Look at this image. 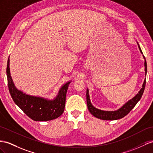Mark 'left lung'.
I'll return each mask as SVG.
<instances>
[{
    "instance_id": "1",
    "label": "left lung",
    "mask_w": 153,
    "mask_h": 153,
    "mask_svg": "<svg viewBox=\"0 0 153 153\" xmlns=\"http://www.w3.org/2000/svg\"><path fill=\"white\" fill-rule=\"evenodd\" d=\"M137 44L138 45V48L140 49V52L143 54L142 51L140 48L138 42H137ZM143 56V58L145 59V63H144L145 72H146V76L147 62L144 56ZM146 81L145 79L142 85V88L140 89V91L138 92V93L137 94L133 97V98H132L131 100L127 101V102L125 105H123L120 108L117 109V111H101L94 107L91 102V100H90V97L88 94V89L87 88V107H88V111L94 116H95L96 117H97V118H99L103 120H116L122 118V117L127 115L128 113L130 112V111L135 107L136 103H138L140 101V100L141 99V97H142L143 93L144 92L145 87H146Z\"/></svg>"
}]
</instances>
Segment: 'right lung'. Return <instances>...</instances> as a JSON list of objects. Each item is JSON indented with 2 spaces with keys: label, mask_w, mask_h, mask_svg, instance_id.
<instances>
[{
  "label": "right lung",
  "mask_w": 153,
  "mask_h": 153,
  "mask_svg": "<svg viewBox=\"0 0 153 153\" xmlns=\"http://www.w3.org/2000/svg\"><path fill=\"white\" fill-rule=\"evenodd\" d=\"M7 85L11 97L17 106L31 119L37 121L52 120L59 117L65 110L66 95L70 81L60 88L57 96L53 100L41 97L32 96L19 90L15 87L10 71V59L6 68Z\"/></svg>",
  "instance_id": "right-lung-1"
}]
</instances>
